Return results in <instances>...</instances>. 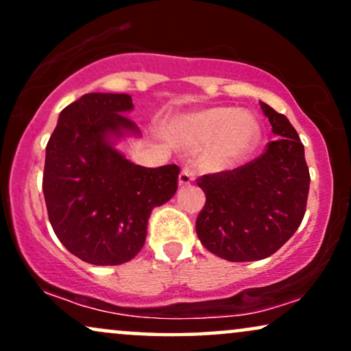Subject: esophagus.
<instances>
[{
    "label": "esophagus",
    "instance_id": "esophagus-1",
    "mask_svg": "<svg viewBox=\"0 0 351 351\" xmlns=\"http://www.w3.org/2000/svg\"><path fill=\"white\" fill-rule=\"evenodd\" d=\"M191 181H195V171H193L189 167H184L178 176L180 186H188Z\"/></svg>",
    "mask_w": 351,
    "mask_h": 351
}]
</instances>
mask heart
I'll use <instances>...</instances> for the list:
<instances>
[{
	"label": "heart",
	"mask_w": 351,
	"mask_h": 351,
	"mask_svg": "<svg viewBox=\"0 0 351 351\" xmlns=\"http://www.w3.org/2000/svg\"><path fill=\"white\" fill-rule=\"evenodd\" d=\"M181 132L191 147L213 143L206 155L211 170H228L244 160L259 140L261 128L252 115L234 108H209L184 117Z\"/></svg>",
	"instance_id": "obj_1"
}]
</instances>
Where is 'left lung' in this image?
Returning a JSON list of instances; mask_svg holds the SVG:
<instances>
[{
	"mask_svg": "<svg viewBox=\"0 0 351 351\" xmlns=\"http://www.w3.org/2000/svg\"><path fill=\"white\" fill-rule=\"evenodd\" d=\"M279 138L244 167L204 175L198 186L206 204L196 219L201 244L231 263L272 256L300 226L310 175L304 145L285 115L261 102Z\"/></svg>",
	"mask_w": 351,
	"mask_h": 351,
	"instance_id": "1",
	"label": "left lung"
}]
</instances>
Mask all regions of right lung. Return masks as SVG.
Instances as JSON below:
<instances>
[{"mask_svg": "<svg viewBox=\"0 0 351 351\" xmlns=\"http://www.w3.org/2000/svg\"><path fill=\"white\" fill-rule=\"evenodd\" d=\"M128 94L92 92L59 114L46 147L43 191L51 226L84 263L119 265L143 247L153 208L170 201L180 168H145L115 148L140 136Z\"/></svg>", "mask_w": 351, "mask_h": 351, "instance_id": "1", "label": "right lung"}]
</instances>
